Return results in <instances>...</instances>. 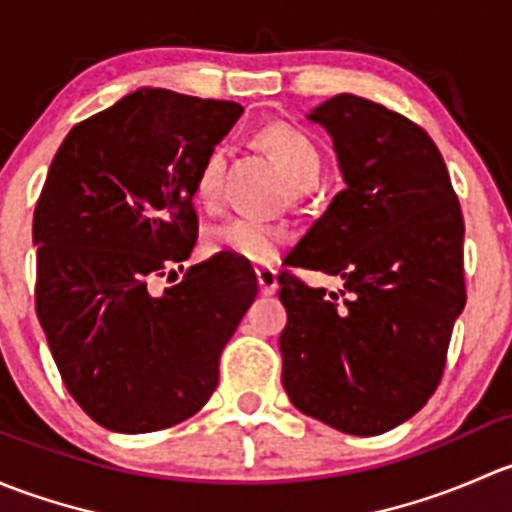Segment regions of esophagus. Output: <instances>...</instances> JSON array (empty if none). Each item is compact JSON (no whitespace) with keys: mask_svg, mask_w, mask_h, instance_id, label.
Here are the masks:
<instances>
[{"mask_svg":"<svg viewBox=\"0 0 512 512\" xmlns=\"http://www.w3.org/2000/svg\"><path fill=\"white\" fill-rule=\"evenodd\" d=\"M257 285H260L262 294H275L280 282H277V270L272 267H257Z\"/></svg>","mask_w":512,"mask_h":512,"instance_id":"34e87169","label":"esophagus"}]
</instances>
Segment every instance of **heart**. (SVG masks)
Instances as JSON below:
<instances>
[{"label": "heart", "instance_id": "1", "mask_svg": "<svg viewBox=\"0 0 512 512\" xmlns=\"http://www.w3.org/2000/svg\"><path fill=\"white\" fill-rule=\"evenodd\" d=\"M257 141L272 153V158L285 170L289 183L297 190L309 188L319 178L322 170V153L314 146L312 138L302 128L292 123H270L260 128ZM225 173V148L213 146L205 151L195 170L193 193L203 205H215L223 190ZM289 242V230L285 225L265 223V220L237 215L225 223L213 225L205 235V247L210 252H227L252 265H272L280 257Z\"/></svg>", "mask_w": 512, "mask_h": 512}]
</instances>
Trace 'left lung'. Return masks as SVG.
<instances>
[{"mask_svg":"<svg viewBox=\"0 0 512 512\" xmlns=\"http://www.w3.org/2000/svg\"><path fill=\"white\" fill-rule=\"evenodd\" d=\"M334 138L347 188L287 255L280 299L282 384L302 414L379 436L423 409L441 384L466 307L463 213L446 163L421 126L339 94L309 113ZM294 266L342 276L339 295Z\"/></svg>","mask_w":512,"mask_h":512,"instance_id":"1","label":"left lung"}]
</instances>
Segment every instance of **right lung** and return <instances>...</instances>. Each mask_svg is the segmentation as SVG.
Returning a JSON list of instances; mask_svg holds the SVG:
<instances>
[{"mask_svg": "<svg viewBox=\"0 0 512 512\" xmlns=\"http://www.w3.org/2000/svg\"><path fill=\"white\" fill-rule=\"evenodd\" d=\"M240 113L141 89L76 123L51 160L32 225L36 317L69 394L108 431L198 414L255 299V270L227 252L160 285L198 240L195 170Z\"/></svg>", "mask_w": 512, "mask_h": 512, "instance_id": "add662e5", "label": "right lung"}]
</instances>
